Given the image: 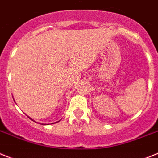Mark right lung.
<instances>
[{
	"label": "right lung",
	"mask_w": 158,
	"mask_h": 158,
	"mask_svg": "<svg viewBox=\"0 0 158 158\" xmlns=\"http://www.w3.org/2000/svg\"><path fill=\"white\" fill-rule=\"evenodd\" d=\"M29 118H30V117H29ZM31 118V119H32V118ZM32 120H33V119H32Z\"/></svg>",
	"instance_id": "add662e5"
}]
</instances>
